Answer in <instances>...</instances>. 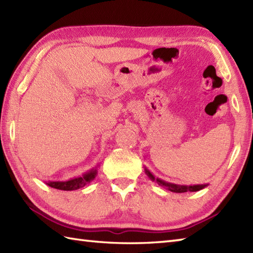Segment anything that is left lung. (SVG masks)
I'll use <instances>...</instances> for the list:
<instances>
[{
	"mask_svg": "<svg viewBox=\"0 0 253 253\" xmlns=\"http://www.w3.org/2000/svg\"><path fill=\"white\" fill-rule=\"evenodd\" d=\"M146 173H147V175L149 176V178L151 179V180H155L158 182V184L160 185V186H162V187H165V188H168V189L169 190V191H171V192H177V193H182V192H187V191H190V192H193V191H199V190H201V189H203L204 187H206L207 185H195V186H180V185H175V184H169V182H165V181H163V180H161V179H159V178H157L155 179L154 178V176L150 173L149 170H147L146 169Z\"/></svg>",
	"mask_w": 253,
	"mask_h": 253,
	"instance_id": "1",
	"label": "left lung"
}]
</instances>
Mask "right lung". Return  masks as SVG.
<instances>
[{
	"label": "right lung",
	"instance_id": "right-lung-1",
	"mask_svg": "<svg viewBox=\"0 0 253 253\" xmlns=\"http://www.w3.org/2000/svg\"><path fill=\"white\" fill-rule=\"evenodd\" d=\"M95 175H96V170L93 169V170H90L89 173L84 174L82 177H77V178H74L68 181H50L47 185L60 190H76V189H79V188L85 186L91 180H93Z\"/></svg>",
	"mask_w": 253,
	"mask_h": 253
}]
</instances>
